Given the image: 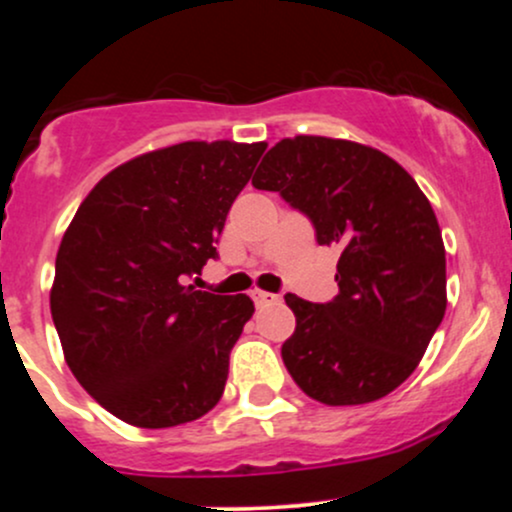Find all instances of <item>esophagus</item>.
I'll return each instance as SVG.
<instances>
[{
    "label": "esophagus",
    "instance_id": "34e87169",
    "mask_svg": "<svg viewBox=\"0 0 512 512\" xmlns=\"http://www.w3.org/2000/svg\"><path fill=\"white\" fill-rule=\"evenodd\" d=\"M252 301H255L257 308H264V305L279 301V296H276V293H267V291L255 289V291H252Z\"/></svg>",
    "mask_w": 512,
    "mask_h": 512
}]
</instances>
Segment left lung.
<instances>
[{
  "mask_svg": "<svg viewBox=\"0 0 512 512\" xmlns=\"http://www.w3.org/2000/svg\"><path fill=\"white\" fill-rule=\"evenodd\" d=\"M252 185L279 192L342 250L339 296L286 293L296 332L281 346L291 378L330 407L390 395L414 373L443 322L445 245L431 202L395 158L349 139H281Z\"/></svg>",
  "mask_w": 512,
  "mask_h": 512,
  "instance_id": "8db88e82",
  "label": "left lung"
}]
</instances>
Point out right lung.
Segmentation results:
<instances>
[{
    "mask_svg": "<svg viewBox=\"0 0 512 512\" xmlns=\"http://www.w3.org/2000/svg\"><path fill=\"white\" fill-rule=\"evenodd\" d=\"M264 142H182L129 158L64 231L50 310L81 387L125 424L168 428L216 407L250 296L187 284L216 257Z\"/></svg>",
    "mask_w": 512,
    "mask_h": 512,
    "instance_id": "right-lung-1",
    "label": "right lung"
}]
</instances>
